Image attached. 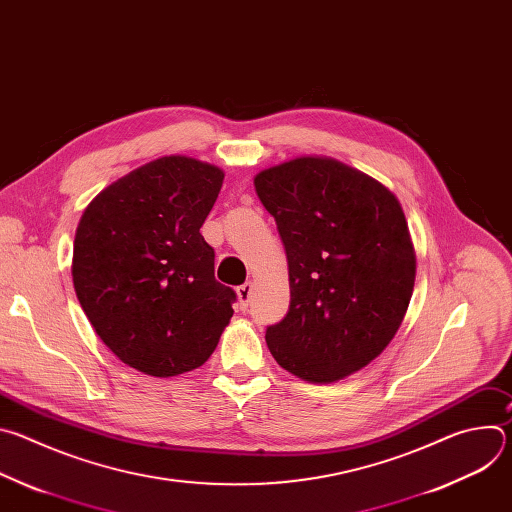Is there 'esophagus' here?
<instances>
[{
	"label": "esophagus",
	"mask_w": 512,
	"mask_h": 512,
	"mask_svg": "<svg viewBox=\"0 0 512 512\" xmlns=\"http://www.w3.org/2000/svg\"><path fill=\"white\" fill-rule=\"evenodd\" d=\"M251 291H253V283H251V281H247V283H243V285L237 287V298H239V304H241L243 310H247V306H249Z\"/></svg>",
	"instance_id": "esophagus-1"
}]
</instances>
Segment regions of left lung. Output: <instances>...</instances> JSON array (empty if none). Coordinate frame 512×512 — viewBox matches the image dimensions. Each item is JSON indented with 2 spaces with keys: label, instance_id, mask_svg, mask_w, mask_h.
Returning <instances> with one entry per match:
<instances>
[{
  "label": "left lung",
  "instance_id": "obj_1",
  "mask_svg": "<svg viewBox=\"0 0 512 512\" xmlns=\"http://www.w3.org/2000/svg\"><path fill=\"white\" fill-rule=\"evenodd\" d=\"M255 190L275 218L289 267V310L265 340L281 369L334 383L395 338L415 283V249L397 196L328 156L261 170Z\"/></svg>",
  "mask_w": 512,
  "mask_h": 512
}]
</instances>
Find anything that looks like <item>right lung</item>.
<instances>
[{
    "mask_svg": "<svg viewBox=\"0 0 512 512\" xmlns=\"http://www.w3.org/2000/svg\"><path fill=\"white\" fill-rule=\"evenodd\" d=\"M225 172L188 156L143 164L85 208L72 251L77 298L105 346L131 369L178 377L202 367L233 318L200 227Z\"/></svg>",
    "mask_w": 512,
    "mask_h": 512,
    "instance_id": "right-lung-1",
    "label": "right lung"
}]
</instances>
